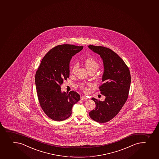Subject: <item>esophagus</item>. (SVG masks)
I'll return each instance as SVG.
<instances>
[{"label":"esophagus","mask_w":159,"mask_h":159,"mask_svg":"<svg viewBox=\"0 0 159 159\" xmlns=\"http://www.w3.org/2000/svg\"><path fill=\"white\" fill-rule=\"evenodd\" d=\"M81 100H85V99H87V98L86 97H85V96H81Z\"/></svg>","instance_id":"obj_1"}]
</instances>
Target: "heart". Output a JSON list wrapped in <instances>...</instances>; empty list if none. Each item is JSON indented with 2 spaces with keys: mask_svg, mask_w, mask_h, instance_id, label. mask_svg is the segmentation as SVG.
I'll return each instance as SVG.
<instances>
[{
  "mask_svg": "<svg viewBox=\"0 0 159 159\" xmlns=\"http://www.w3.org/2000/svg\"><path fill=\"white\" fill-rule=\"evenodd\" d=\"M84 64H85V67L87 68V70H88V71L93 70L95 72L99 68V64H98V62L92 58H88L85 59ZM78 64H77V63L74 64L71 68V73L72 74H75V71L78 68ZM81 88L84 91H86L87 90V87L85 86V84H82L81 85Z\"/></svg>",
  "mask_w": 159,
  "mask_h": 159,
  "instance_id": "heart-1",
  "label": "heart"
}]
</instances>
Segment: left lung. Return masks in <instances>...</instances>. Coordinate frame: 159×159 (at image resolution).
<instances>
[{
    "instance_id": "left-lung-1",
    "label": "left lung",
    "mask_w": 159,
    "mask_h": 159,
    "mask_svg": "<svg viewBox=\"0 0 159 159\" xmlns=\"http://www.w3.org/2000/svg\"><path fill=\"white\" fill-rule=\"evenodd\" d=\"M89 48L100 55L103 60V84L99 89L105 96L104 101L92 98L96 104L95 110L89 115L94 121L104 123L110 121L121 110L127 100L131 83L129 69L118 55L108 48L89 45Z\"/></svg>"
}]
</instances>
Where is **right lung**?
Wrapping results in <instances>:
<instances>
[{"label": "right lung", "mask_w": 159, "mask_h": 159, "mask_svg": "<svg viewBox=\"0 0 159 159\" xmlns=\"http://www.w3.org/2000/svg\"><path fill=\"white\" fill-rule=\"evenodd\" d=\"M83 46L64 44L52 48L41 61L35 78L38 99L48 117L62 121L70 116L73 105L80 99L74 91L62 92L61 86L69 77V63Z\"/></svg>", "instance_id": "add662e5"}]
</instances>
